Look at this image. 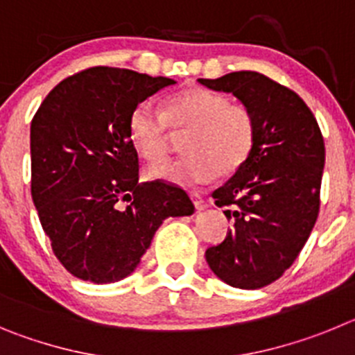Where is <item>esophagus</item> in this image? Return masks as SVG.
I'll use <instances>...</instances> for the list:
<instances>
[{
  "label": "esophagus",
  "instance_id": "34e87169",
  "mask_svg": "<svg viewBox=\"0 0 355 355\" xmlns=\"http://www.w3.org/2000/svg\"><path fill=\"white\" fill-rule=\"evenodd\" d=\"M192 199H193V205H196V208H197V209H205V208H208V200H206L205 197L200 196V193L192 192Z\"/></svg>",
  "mask_w": 355,
  "mask_h": 355
}]
</instances>
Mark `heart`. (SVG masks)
<instances>
[{
  "mask_svg": "<svg viewBox=\"0 0 355 355\" xmlns=\"http://www.w3.org/2000/svg\"><path fill=\"white\" fill-rule=\"evenodd\" d=\"M135 149L150 163L162 162L171 149L172 133H187L178 162L147 168L150 180L174 184L208 183L218 172L233 174L245 163L256 144V117L249 106L202 87L174 94L158 110L150 101L135 106L128 122Z\"/></svg>",
  "mask_w": 355,
  "mask_h": 355,
  "instance_id": "obj_1",
  "label": "heart"
}]
</instances>
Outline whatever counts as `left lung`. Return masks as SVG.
Listing matches in <instances>:
<instances>
[{"mask_svg":"<svg viewBox=\"0 0 355 355\" xmlns=\"http://www.w3.org/2000/svg\"><path fill=\"white\" fill-rule=\"evenodd\" d=\"M252 110L258 131L245 163L211 193L233 227L206 261L229 286L258 290L293 265L320 211L325 163L315 115L293 90L254 71L199 80Z\"/></svg>","mask_w":355,"mask_h":355,"instance_id":"8db88e82","label":"left lung"}]
</instances>
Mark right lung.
I'll use <instances>...</instances> for the list:
<instances>
[{
  "label": "right lung",
  "mask_w": 355,
  "mask_h": 355,
  "mask_svg": "<svg viewBox=\"0 0 355 355\" xmlns=\"http://www.w3.org/2000/svg\"><path fill=\"white\" fill-rule=\"evenodd\" d=\"M171 78L90 67L65 78L31 121V197L56 259L74 277L115 283L137 268L167 216L192 215L178 184L139 183L128 122Z\"/></svg>",
  "instance_id": "1"
}]
</instances>
